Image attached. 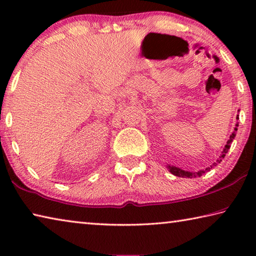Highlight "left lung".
<instances>
[{
    "label": "left lung",
    "instance_id": "1",
    "mask_svg": "<svg viewBox=\"0 0 256 256\" xmlns=\"http://www.w3.org/2000/svg\"><path fill=\"white\" fill-rule=\"evenodd\" d=\"M238 116V115H237ZM237 120H238V118H237ZM237 126H238V123L236 124V128H234V132L232 133V136H229V140L227 141V144L224 146V151H222V156H220L219 157V159L216 160V162H214L211 164L210 167H208V168H206L204 170H200V172H188V170H180V168H178V167H175V166H170V164H168V170H170V172H172V175H175V176H178V177H188V178H192V177H200V176H202L203 174H204V172H209L210 170H212V168H214V166H216V164H220V162H222V160L224 158V156H226V154L228 152V150L230 149V144H232V140L234 138H235V136H236V131H237Z\"/></svg>",
    "mask_w": 256,
    "mask_h": 256
}]
</instances>
